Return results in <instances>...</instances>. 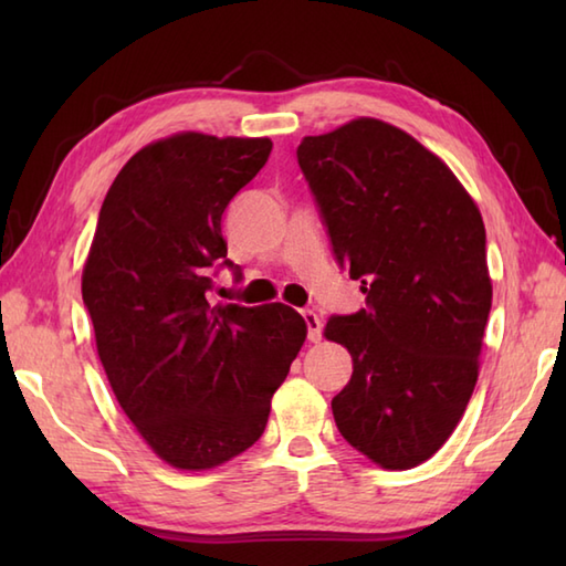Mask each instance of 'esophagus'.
Listing matches in <instances>:
<instances>
[{"label":"esophagus","instance_id":"esophagus-1","mask_svg":"<svg viewBox=\"0 0 566 566\" xmlns=\"http://www.w3.org/2000/svg\"><path fill=\"white\" fill-rule=\"evenodd\" d=\"M302 316H304L306 331H308V333H306L308 343H318V340L323 338V323H321L318 314H316V311H311V308H304Z\"/></svg>","mask_w":566,"mask_h":566}]
</instances>
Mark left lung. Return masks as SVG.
<instances>
[{
  "instance_id": "obj_1",
  "label": "left lung",
  "mask_w": 566,
  "mask_h": 566,
  "mask_svg": "<svg viewBox=\"0 0 566 566\" xmlns=\"http://www.w3.org/2000/svg\"><path fill=\"white\" fill-rule=\"evenodd\" d=\"M296 160L335 262L367 296L326 323L353 355L335 426L371 462L411 469L452 436L476 384L491 311L482 213L438 155L377 118L306 136Z\"/></svg>"
}]
</instances>
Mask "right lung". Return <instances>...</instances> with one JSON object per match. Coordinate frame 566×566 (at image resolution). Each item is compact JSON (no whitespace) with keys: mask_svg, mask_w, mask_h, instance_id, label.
<instances>
[{"mask_svg":"<svg viewBox=\"0 0 566 566\" xmlns=\"http://www.w3.org/2000/svg\"><path fill=\"white\" fill-rule=\"evenodd\" d=\"M270 150V138H165L124 165L102 203L82 298L124 413L177 469L255 444L306 340L290 306L207 298L221 268L243 280L221 219Z\"/></svg>","mask_w":566,"mask_h":566,"instance_id":"obj_1","label":"right lung"}]
</instances>
